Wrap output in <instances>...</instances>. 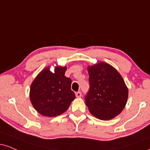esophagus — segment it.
<instances>
[{
  "label": "esophagus",
  "mask_w": 150,
  "mask_h": 150,
  "mask_svg": "<svg viewBox=\"0 0 150 150\" xmlns=\"http://www.w3.org/2000/svg\"><path fill=\"white\" fill-rule=\"evenodd\" d=\"M75 95H76L77 98H80V97L82 96V93H81L80 91H77V92L75 93Z\"/></svg>",
  "instance_id": "34e87169"
}]
</instances>
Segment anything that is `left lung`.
Segmentation results:
<instances>
[{"instance_id":"obj_1","label":"left lung","mask_w":150,"mask_h":150,"mask_svg":"<svg viewBox=\"0 0 150 150\" xmlns=\"http://www.w3.org/2000/svg\"><path fill=\"white\" fill-rule=\"evenodd\" d=\"M89 89L85 103L93 116L109 120L123 110L127 102L128 89L117 70L100 62L88 67Z\"/></svg>"}]
</instances>
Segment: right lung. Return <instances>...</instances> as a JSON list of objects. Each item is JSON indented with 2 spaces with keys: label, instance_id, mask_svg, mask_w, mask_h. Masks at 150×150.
Listing matches in <instances>:
<instances>
[{
  "label": "right lung",
  "instance_id": "1",
  "mask_svg": "<svg viewBox=\"0 0 150 150\" xmlns=\"http://www.w3.org/2000/svg\"><path fill=\"white\" fill-rule=\"evenodd\" d=\"M66 67L57 66L54 73L46 68L40 73L31 84L30 99L40 114L56 117L68 110L75 98L71 90L72 80L65 76Z\"/></svg>",
  "mask_w": 150,
  "mask_h": 150
}]
</instances>
